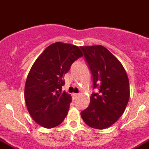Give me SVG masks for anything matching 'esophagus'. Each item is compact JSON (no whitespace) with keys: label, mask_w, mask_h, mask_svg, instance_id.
Listing matches in <instances>:
<instances>
[{"label":"esophagus","mask_w":149,"mask_h":149,"mask_svg":"<svg viewBox=\"0 0 149 149\" xmlns=\"http://www.w3.org/2000/svg\"><path fill=\"white\" fill-rule=\"evenodd\" d=\"M72 95H73V98H76V97L79 96V94H78V93H73V94H72Z\"/></svg>","instance_id":"esophagus-1"}]
</instances>
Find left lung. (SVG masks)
<instances>
[{"instance_id": "obj_1", "label": "left lung", "mask_w": 149, "mask_h": 149, "mask_svg": "<svg viewBox=\"0 0 149 149\" xmlns=\"http://www.w3.org/2000/svg\"><path fill=\"white\" fill-rule=\"evenodd\" d=\"M93 79L90 105L81 112L87 125L104 129L115 123L124 112L129 99V78L120 61L102 45L81 46Z\"/></svg>"}]
</instances>
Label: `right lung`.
<instances>
[{
	"label": "right lung",
	"instance_id": "obj_1",
	"mask_svg": "<svg viewBox=\"0 0 149 149\" xmlns=\"http://www.w3.org/2000/svg\"><path fill=\"white\" fill-rule=\"evenodd\" d=\"M78 46L53 43L36 59L27 76L25 101L34 121L47 129L57 126L68 115L71 95L62 91L63 77L75 61L82 56Z\"/></svg>",
	"mask_w": 149,
	"mask_h": 149
}]
</instances>
